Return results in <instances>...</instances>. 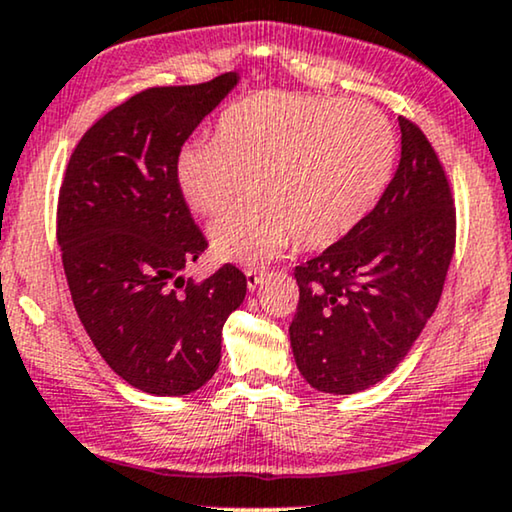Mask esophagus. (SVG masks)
I'll list each match as a JSON object with an SVG mask.
<instances>
[{
	"label": "esophagus",
	"mask_w": 512,
	"mask_h": 512,
	"mask_svg": "<svg viewBox=\"0 0 512 512\" xmlns=\"http://www.w3.org/2000/svg\"><path fill=\"white\" fill-rule=\"evenodd\" d=\"M245 281H248L250 290H257V285L262 283V274L257 269H245Z\"/></svg>",
	"instance_id": "obj_1"
}]
</instances>
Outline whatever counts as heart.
<instances>
[{
	"label": "heart",
	"mask_w": 512,
	"mask_h": 512,
	"mask_svg": "<svg viewBox=\"0 0 512 512\" xmlns=\"http://www.w3.org/2000/svg\"><path fill=\"white\" fill-rule=\"evenodd\" d=\"M395 154L393 131L360 100L262 91L234 102L215 140L177 149V194L199 215H217L241 194L250 201L210 224L220 262L262 267L299 236L325 248L353 231L384 192Z\"/></svg>",
	"instance_id": "1"
}]
</instances>
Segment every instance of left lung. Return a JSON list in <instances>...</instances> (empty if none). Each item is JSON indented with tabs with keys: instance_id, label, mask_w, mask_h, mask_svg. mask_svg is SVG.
I'll return each instance as SVG.
<instances>
[{
	"instance_id": "left-lung-1",
	"label": "left lung",
	"mask_w": 512,
	"mask_h": 512,
	"mask_svg": "<svg viewBox=\"0 0 512 512\" xmlns=\"http://www.w3.org/2000/svg\"><path fill=\"white\" fill-rule=\"evenodd\" d=\"M400 163L377 206L318 257L295 267L290 346L323 393L379 384L412 349L440 302L456 215L431 142L400 117Z\"/></svg>"
}]
</instances>
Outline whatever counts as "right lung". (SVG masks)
I'll list each match as a JSON object with an SVG mask.
<instances>
[{
	"label": "right lung",
	"mask_w": 512,
	"mask_h": 512,
	"mask_svg": "<svg viewBox=\"0 0 512 512\" xmlns=\"http://www.w3.org/2000/svg\"><path fill=\"white\" fill-rule=\"evenodd\" d=\"M238 81L147 88L95 121L67 163L58 245L74 309L105 363L145 393L210 381L248 290L231 264L203 283L182 276L206 238L173 180L177 149Z\"/></svg>",
	"instance_id": "obj_1"
}]
</instances>
